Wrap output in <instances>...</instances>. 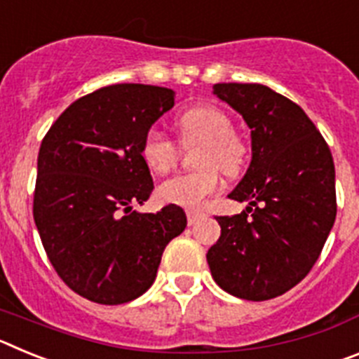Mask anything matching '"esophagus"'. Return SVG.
<instances>
[{
	"mask_svg": "<svg viewBox=\"0 0 359 359\" xmlns=\"http://www.w3.org/2000/svg\"><path fill=\"white\" fill-rule=\"evenodd\" d=\"M203 217L201 212H196V210H189L187 212V221H189V224L192 226V224H196L199 221V219Z\"/></svg>",
	"mask_w": 359,
	"mask_h": 359,
	"instance_id": "1",
	"label": "esophagus"
}]
</instances>
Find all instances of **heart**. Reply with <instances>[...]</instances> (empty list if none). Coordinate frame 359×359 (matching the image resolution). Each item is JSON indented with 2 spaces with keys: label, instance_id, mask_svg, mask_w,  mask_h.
I'll return each instance as SVG.
<instances>
[{
  "label": "heart",
  "instance_id": "b5f03b06",
  "mask_svg": "<svg viewBox=\"0 0 359 359\" xmlns=\"http://www.w3.org/2000/svg\"><path fill=\"white\" fill-rule=\"evenodd\" d=\"M176 128L183 145L201 144L198 165L203 169L182 172L158 187V198L169 205L198 208L221 187L219 170L239 172L246 161V145L231 133L230 116L215 106H196L177 116ZM180 145L158 129H151L142 144V158L152 172L163 174L176 165Z\"/></svg>",
  "mask_w": 359,
  "mask_h": 359
}]
</instances>
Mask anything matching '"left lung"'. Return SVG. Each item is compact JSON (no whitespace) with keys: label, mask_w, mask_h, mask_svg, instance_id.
I'll use <instances>...</instances> for the list:
<instances>
[{"label":"left lung","mask_w":359,"mask_h":359,"mask_svg":"<svg viewBox=\"0 0 359 359\" xmlns=\"http://www.w3.org/2000/svg\"><path fill=\"white\" fill-rule=\"evenodd\" d=\"M214 95L252 129V161L228 194L248 207L215 217L221 237L207 261L221 290L261 302L297 286L320 257L336 217L334 161L302 107L268 86L224 82Z\"/></svg>","instance_id":"8db88e82"}]
</instances>
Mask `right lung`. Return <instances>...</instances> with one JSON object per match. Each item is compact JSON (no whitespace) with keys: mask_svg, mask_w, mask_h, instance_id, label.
Instances as JSON below:
<instances>
[{"mask_svg":"<svg viewBox=\"0 0 359 359\" xmlns=\"http://www.w3.org/2000/svg\"><path fill=\"white\" fill-rule=\"evenodd\" d=\"M172 106L169 88L106 86L75 100L43 138L34 221L57 275L91 302L116 306L144 294L165 246L185 230L177 205L133 210L154 189L144 138Z\"/></svg>","mask_w":359,"mask_h":359,"instance_id":"1","label":"right lung"}]
</instances>
